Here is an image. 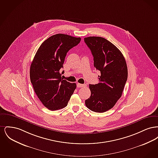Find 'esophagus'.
I'll return each mask as SVG.
<instances>
[{
    "mask_svg": "<svg viewBox=\"0 0 158 158\" xmlns=\"http://www.w3.org/2000/svg\"><path fill=\"white\" fill-rule=\"evenodd\" d=\"M85 86H86V85H84V84H81V83H77V88H82V87H84Z\"/></svg>",
    "mask_w": 158,
    "mask_h": 158,
    "instance_id": "34e87169",
    "label": "esophagus"
}]
</instances>
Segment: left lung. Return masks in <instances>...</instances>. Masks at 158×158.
Instances as JSON below:
<instances>
[{"label": "left lung", "mask_w": 158, "mask_h": 158, "mask_svg": "<svg viewBox=\"0 0 158 158\" xmlns=\"http://www.w3.org/2000/svg\"><path fill=\"white\" fill-rule=\"evenodd\" d=\"M94 57V65L100 71L99 83L89 84L90 97L85 105L91 111L104 113L110 109L120 98L127 80V66L120 50L104 38H84Z\"/></svg>", "instance_id": "left-lung-1"}]
</instances>
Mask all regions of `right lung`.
Listing matches in <instances>:
<instances>
[{"label":"right lung","mask_w":158,"mask_h":158,"mask_svg":"<svg viewBox=\"0 0 158 158\" xmlns=\"http://www.w3.org/2000/svg\"><path fill=\"white\" fill-rule=\"evenodd\" d=\"M81 40L63 34L52 35L40 45L32 61L31 82L39 99L50 110L66 106L75 90V83L61 79L59 72L69 50Z\"/></svg>","instance_id":"1"}]
</instances>
